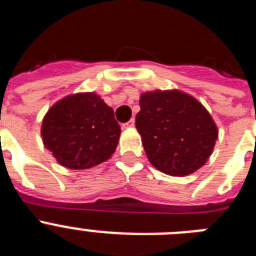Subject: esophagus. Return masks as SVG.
<instances>
[{"label":"esophagus","instance_id":"34e87169","mask_svg":"<svg viewBox=\"0 0 256 256\" xmlns=\"http://www.w3.org/2000/svg\"><path fill=\"white\" fill-rule=\"evenodd\" d=\"M124 126H126V128H133V126H134V119H130V120L126 122V123L124 124Z\"/></svg>","mask_w":256,"mask_h":256}]
</instances>
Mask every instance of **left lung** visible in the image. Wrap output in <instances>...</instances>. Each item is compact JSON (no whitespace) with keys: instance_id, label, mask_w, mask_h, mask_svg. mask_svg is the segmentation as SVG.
<instances>
[{"instance_id":"left-lung-1","label":"left lung","mask_w":256,"mask_h":256,"mask_svg":"<svg viewBox=\"0 0 256 256\" xmlns=\"http://www.w3.org/2000/svg\"><path fill=\"white\" fill-rule=\"evenodd\" d=\"M136 128L148 159L158 170L184 177L200 169L212 152L218 128L195 97L178 90L144 92Z\"/></svg>"}]
</instances>
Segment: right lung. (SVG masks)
<instances>
[{
    "instance_id": "right-lung-1",
    "label": "right lung",
    "mask_w": 256,
    "mask_h": 256,
    "mask_svg": "<svg viewBox=\"0 0 256 256\" xmlns=\"http://www.w3.org/2000/svg\"><path fill=\"white\" fill-rule=\"evenodd\" d=\"M114 110L94 92L69 94L50 108L40 136L60 165L90 169L112 158L120 137Z\"/></svg>"
}]
</instances>
